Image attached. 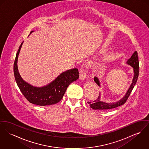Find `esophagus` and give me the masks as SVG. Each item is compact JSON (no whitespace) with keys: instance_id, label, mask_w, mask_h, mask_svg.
Here are the masks:
<instances>
[{"instance_id":"esophagus-1","label":"esophagus","mask_w":149,"mask_h":149,"mask_svg":"<svg viewBox=\"0 0 149 149\" xmlns=\"http://www.w3.org/2000/svg\"><path fill=\"white\" fill-rule=\"evenodd\" d=\"M87 78V72L84 69H80L79 74V79L80 80H84Z\"/></svg>"}]
</instances>
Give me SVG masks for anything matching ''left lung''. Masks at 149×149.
<instances>
[{"instance_id":"8db88e82","label":"left lung","mask_w":149,"mask_h":149,"mask_svg":"<svg viewBox=\"0 0 149 149\" xmlns=\"http://www.w3.org/2000/svg\"><path fill=\"white\" fill-rule=\"evenodd\" d=\"M126 63L127 65L131 66L133 68V71H134V77L133 78L132 83L129 88L128 89L127 91L126 92L125 95L121 99L117 101V102L107 103V102H102L100 100L101 95L99 94V96L97 99L93 101L92 102H87L89 104V105L91 108L93 109H99V110L109 109L115 108L117 107L122 105L125 103L127 98L129 97V96L131 93V92L136 84V82L137 81L138 77V75H139V61H138V58L137 52L136 51H135L134 52V53L132 54L131 57L127 61ZM93 80L99 87H100V81L96 77H94Z\"/></svg>"}]
</instances>
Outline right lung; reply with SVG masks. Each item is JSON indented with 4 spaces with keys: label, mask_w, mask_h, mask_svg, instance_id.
I'll list each match as a JSON object with an SVG mask.
<instances>
[{
    "label": "right lung",
    "mask_w": 149,
    "mask_h": 149,
    "mask_svg": "<svg viewBox=\"0 0 149 149\" xmlns=\"http://www.w3.org/2000/svg\"><path fill=\"white\" fill-rule=\"evenodd\" d=\"M23 43L16 53L13 65L15 78L19 89L28 101L33 104L46 106L57 104L62 99L69 84L79 78L78 70L70 69L61 73L49 84L41 87H34L23 80L17 69V59Z\"/></svg>",
    "instance_id": "obj_1"
}]
</instances>
